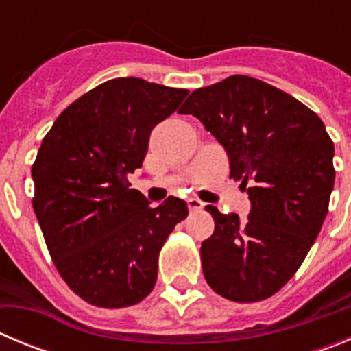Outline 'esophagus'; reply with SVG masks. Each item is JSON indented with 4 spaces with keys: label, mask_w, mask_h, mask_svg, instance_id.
Instances as JSON below:
<instances>
[{
    "label": "esophagus",
    "mask_w": 351,
    "mask_h": 351,
    "mask_svg": "<svg viewBox=\"0 0 351 351\" xmlns=\"http://www.w3.org/2000/svg\"><path fill=\"white\" fill-rule=\"evenodd\" d=\"M204 206H206V204H204L202 200H198V198H190V200H188V209H190L191 213H198V210H202Z\"/></svg>",
    "instance_id": "esophagus-1"
}]
</instances>
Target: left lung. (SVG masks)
Instances as JSON below:
<instances>
[{
    "label": "left lung",
    "mask_w": 351,
    "mask_h": 351,
    "mask_svg": "<svg viewBox=\"0 0 351 351\" xmlns=\"http://www.w3.org/2000/svg\"><path fill=\"white\" fill-rule=\"evenodd\" d=\"M181 114H193L225 147L230 178L251 200L244 221L206 207L214 218L200 247L206 281L234 302L269 299L320 234L336 178L334 142L311 108L247 75L197 89Z\"/></svg>",
    "instance_id": "8db88e82"
}]
</instances>
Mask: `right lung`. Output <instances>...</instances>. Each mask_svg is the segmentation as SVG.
I'll return each mask as SVG.
<instances>
[{"label": "right lung", "mask_w": 351, "mask_h": 351, "mask_svg": "<svg viewBox=\"0 0 351 351\" xmlns=\"http://www.w3.org/2000/svg\"><path fill=\"white\" fill-rule=\"evenodd\" d=\"M188 93L135 77L107 80L68 105L43 137L31 167L33 209L58 272L93 306L144 300L161 247L188 216L181 198L151 207L128 182L151 130Z\"/></svg>", "instance_id": "obj_1"}]
</instances>
